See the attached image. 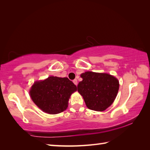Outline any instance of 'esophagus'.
<instances>
[{
  "instance_id": "34e87169",
  "label": "esophagus",
  "mask_w": 150,
  "mask_h": 150,
  "mask_svg": "<svg viewBox=\"0 0 150 150\" xmlns=\"http://www.w3.org/2000/svg\"><path fill=\"white\" fill-rule=\"evenodd\" d=\"M73 83H74L76 86H77V85L78 84V82H77V79H74V80L73 81Z\"/></svg>"
}]
</instances>
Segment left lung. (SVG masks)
I'll use <instances>...</instances> for the list:
<instances>
[{"label": "left lung", "mask_w": 150, "mask_h": 150, "mask_svg": "<svg viewBox=\"0 0 150 150\" xmlns=\"http://www.w3.org/2000/svg\"><path fill=\"white\" fill-rule=\"evenodd\" d=\"M77 90L91 110L102 111L111 106L119 91L117 79L108 73L86 71L82 73Z\"/></svg>", "instance_id": "1"}]
</instances>
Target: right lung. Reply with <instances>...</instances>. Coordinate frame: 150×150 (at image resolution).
Wrapping results in <instances>:
<instances>
[{
  "instance_id": "obj_1",
  "label": "right lung",
  "mask_w": 150,
  "mask_h": 150,
  "mask_svg": "<svg viewBox=\"0 0 150 150\" xmlns=\"http://www.w3.org/2000/svg\"><path fill=\"white\" fill-rule=\"evenodd\" d=\"M75 91L77 86L68 78L52 76L35 82L30 94L40 110L49 114H57L66 110L70 95Z\"/></svg>"
}]
</instances>
